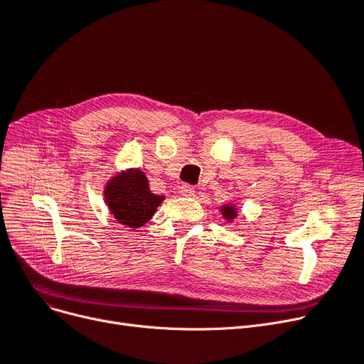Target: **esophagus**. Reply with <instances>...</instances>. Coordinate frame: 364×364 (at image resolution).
<instances>
[{
    "label": "esophagus",
    "mask_w": 364,
    "mask_h": 364,
    "mask_svg": "<svg viewBox=\"0 0 364 364\" xmlns=\"http://www.w3.org/2000/svg\"><path fill=\"white\" fill-rule=\"evenodd\" d=\"M180 193L183 196H193L195 195V187L191 184H181L180 186Z\"/></svg>",
    "instance_id": "1"
}]
</instances>
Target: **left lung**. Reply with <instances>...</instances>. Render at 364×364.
<instances>
[{
    "mask_svg": "<svg viewBox=\"0 0 364 364\" xmlns=\"http://www.w3.org/2000/svg\"><path fill=\"white\" fill-rule=\"evenodd\" d=\"M221 214L226 220H233L236 217V210H235V205H225L223 208H221Z\"/></svg>",
    "mask_w": 364,
    "mask_h": 364,
    "instance_id": "left-lung-1",
    "label": "left lung"
}]
</instances>
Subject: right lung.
<instances>
[{
	"label": "right lung",
	"instance_id": "right-lung-1",
	"mask_svg": "<svg viewBox=\"0 0 364 364\" xmlns=\"http://www.w3.org/2000/svg\"><path fill=\"white\" fill-rule=\"evenodd\" d=\"M104 195L114 218L128 228L146 225L164 200V196L150 192L147 177L139 169L126 171L109 180Z\"/></svg>",
	"mask_w": 364,
	"mask_h": 364
}]
</instances>
